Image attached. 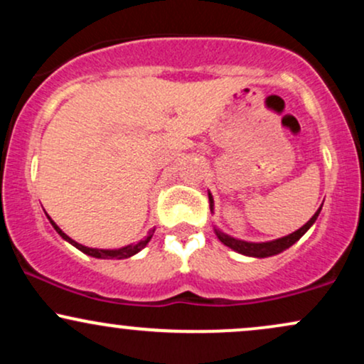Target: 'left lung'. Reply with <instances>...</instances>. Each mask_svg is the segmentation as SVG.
Wrapping results in <instances>:
<instances>
[{"label":"left lung","mask_w":364,"mask_h":364,"mask_svg":"<svg viewBox=\"0 0 364 364\" xmlns=\"http://www.w3.org/2000/svg\"><path fill=\"white\" fill-rule=\"evenodd\" d=\"M208 200H210V210H212V207H214V200H212L210 193H208ZM320 210H321V207L315 212V215H313L311 219L303 225V228L298 229V231L291 232V235H287L284 237H279V240H275V241H267V243H248V241L236 240V237L224 235V232L219 231V229H215V235L225 246H229V248H232L237 253L246 255V257H255V258L272 257V255L281 253V252H284V250H287L289 246L294 245L296 241H298L299 237H301L304 232H306L308 229L311 228L313 224H315V220H316V217H318Z\"/></svg>","instance_id":"left-lung-1"}]
</instances>
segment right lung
Masks as SVG:
<instances>
[{"label": "right lung", "mask_w": 364, "mask_h": 364, "mask_svg": "<svg viewBox=\"0 0 364 364\" xmlns=\"http://www.w3.org/2000/svg\"><path fill=\"white\" fill-rule=\"evenodd\" d=\"M48 219L51 220V217L48 215ZM51 224H53V228L56 229L58 235L63 237V240H66V241H68V243H72L75 248H78V250H80V252L90 255V257H95V258H118V260H119V258H129V257H133V255H135V253H139L141 248H145V246H147V243L150 241V237H152V235H154V231H156V229H150L147 237H145V240L139 241V243H136V245L123 246V248H119V250H97V248H89V246H83L80 243H77V241H73L72 237L66 236L65 232H63L61 229L58 228L56 224H54V220H51Z\"/></svg>", "instance_id": "1"}]
</instances>
